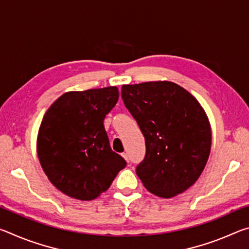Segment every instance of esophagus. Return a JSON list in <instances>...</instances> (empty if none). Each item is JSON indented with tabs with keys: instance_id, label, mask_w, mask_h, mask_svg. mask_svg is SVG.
<instances>
[{
	"instance_id": "1",
	"label": "esophagus",
	"mask_w": 249,
	"mask_h": 249,
	"mask_svg": "<svg viewBox=\"0 0 249 249\" xmlns=\"http://www.w3.org/2000/svg\"><path fill=\"white\" fill-rule=\"evenodd\" d=\"M122 157H123L125 160H126V161H128V155L127 154H126V153H123V154H122Z\"/></svg>"
}]
</instances>
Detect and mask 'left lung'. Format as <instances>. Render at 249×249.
I'll list each match as a JSON object with an SVG mask.
<instances>
[{
    "instance_id": "1",
    "label": "left lung",
    "mask_w": 249,
    "mask_h": 249,
    "mask_svg": "<svg viewBox=\"0 0 249 249\" xmlns=\"http://www.w3.org/2000/svg\"><path fill=\"white\" fill-rule=\"evenodd\" d=\"M122 99L145 137L146 156L136 174L163 199L196 183L208 162L212 132L195 96L170 81L123 84Z\"/></svg>"
}]
</instances>
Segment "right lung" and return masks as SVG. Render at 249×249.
<instances>
[{"mask_svg": "<svg viewBox=\"0 0 249 249\" xmlns=\"http://www.w3.org/2000/svg\"><path fill=\"white\" fill-rule=\"evenodd\" d=\"M117 87L66 92L50 105L37 135V155L59 191L81 201L100 196L126 161L109 146L103 121L119 100Z\"/></svg>", "mask_w": 249, "mask_h": 249, "instance_id": "1", "label": "right lung"}]
</instances>
